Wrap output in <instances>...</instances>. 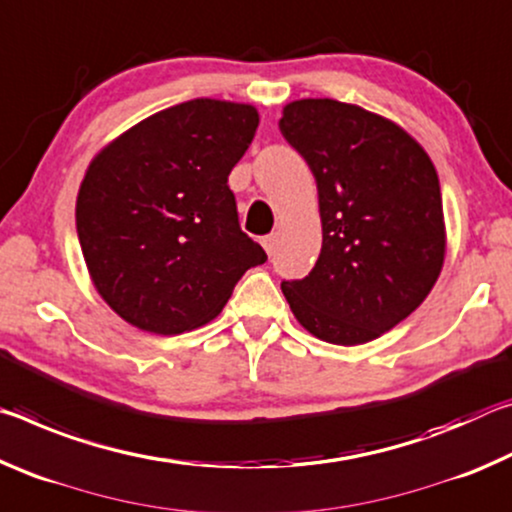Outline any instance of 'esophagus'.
I'll return each mask as SVG.
<instances>
[{
	"mask_svg": "<svg viewBox=\"0 0 512 512\" xmlns=\"http://www.w3.org/2000/svg\"><path fill=\"white\" fill-rule=\"evenodd\" d=\"M262 246L268 255L275 253V246H277V235H266L262 237Z\"/></svg>",
	"mask_w": 512,
	"mask_h": 512,
	"instance_id": "34e87169",
	"label": "esophagus"
}]
</instances>
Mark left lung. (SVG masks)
<instances>
[{
	"label": "left lung",
	"mask_w": 512,
	"mask_h": 512,
	"mask_svg": "<svg viewBox=\"0 0 512 512\" xmlns=\"http://www.w3.org/2000/svg\"><path fill=\"white\" fill-rule=\"evenodd\" d=\"M280 131L318 187L323 248L311 273L282 282L316 339L361 345L422 305L445 262L438 173L418 140L354 103L300 99Z\"/></svg>",
	"instance_id": "obj_1"
}]
</instances>
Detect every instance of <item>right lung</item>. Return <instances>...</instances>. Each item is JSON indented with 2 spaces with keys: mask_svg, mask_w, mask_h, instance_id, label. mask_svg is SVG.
<instances>
[{
  "mask_svg": "<svg viewBox=\"0 0 512 512\" xmlns=\"http://www.w3.org/2000/svg\"><path fill=\"white\" fill-rule=\"evenodd\" d=\"M259 126L250 103L192 99L94 155L76 198L94 289L126 323L173 336L221 314L264 248L239 228L228 176Z\"/></svg>",
  "mask_w": 512,
  "mask_h": 512,
  "instance_id": "add662e5",
  "label": "right lung"
}]
</instances>
